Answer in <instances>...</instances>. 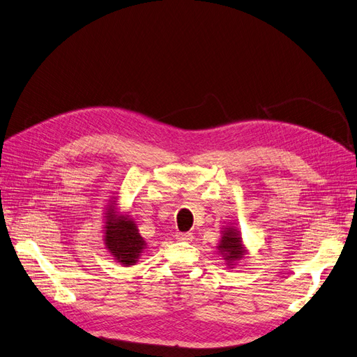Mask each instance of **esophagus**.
<instances>
[{
	"instance_id": "obj_1",
	"label": "esophagus",
	"mask_w": 357,
	"mask_h": 357,
	"mask_svg": "<svg viewBox=\"0 0 357 357\" xmlns=\"http://www.w3.org/2000/svg\"><path fill=\"white\" fill-rule=\"evenodd\" d=\"M176 238L178 241H185V243H189L193 240V235L190 232H177L176 234Z\"/></svg>"
}]
</instances>
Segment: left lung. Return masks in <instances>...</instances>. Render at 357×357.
Masks as SVG:
<instances>
[{
	"label": "left lung",
	"mask_w": 357,
	"mask_h": 357,
	"mask_svg": "<svg viewBox=\"0 0 357 357\" xmlns=\"http://www.w3.org/2000/svg\"><path fill=\"white\" fill-rule=\"evenodd\" d=\"M219 255H222V259H225L229 268H234V265L244 257L247 253L245 247L243 244L241 232L234 228V226H228L222 231V240L218 245Z\"/></svg>",
	"instance_id": "8db88e82"
}]
</instances>
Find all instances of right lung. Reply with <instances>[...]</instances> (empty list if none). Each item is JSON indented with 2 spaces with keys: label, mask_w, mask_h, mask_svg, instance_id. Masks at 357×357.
Listing matches in <instances>:
<instances>
[{
  "label": "right lung",
  "mask_w": 357,
  "mask_h": 357,
  "mask_svg": "<svg viewBox=\"0 0 357 357\" xmlns=\"http://www.w3.org/2000/svg\"><path fill=\"white\" fill-rule=\"evenodd\" d=\"M116 201H112L105 208L104 241L114 261L125 266L135 265L139 256L146 250V241L138 232V226L128 214H121L116 207Z\"/></svg>",
  "instance_id": "right-lung-1"
}]
</instances>
